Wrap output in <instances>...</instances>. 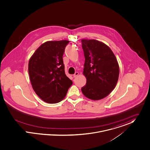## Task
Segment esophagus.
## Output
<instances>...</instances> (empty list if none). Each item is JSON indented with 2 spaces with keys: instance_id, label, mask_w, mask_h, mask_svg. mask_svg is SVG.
Instances as JSON below:
<instances>
[{
  "instance_id": "1",
  "label": "esophagus",
  "mask_w": 150,
  "mask_h": 150,
  "mask_svg": "<svg viewBox=\"0 0 150 150\" xmlns=\"http://www.w3.org/2000/svg\"><path fill=\"white\" fill-rule=\"evenodd\" d=\"M78 75H79L78 72H75V73L73 75V76H74V78H76Z\"/></svg>"
}]
</instances>
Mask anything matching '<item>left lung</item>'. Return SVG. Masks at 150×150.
<instances>
[{"label":"left lung","mask_w":150,"mask_h":150,"mask_svg":"<svg viewBox=\"0 0 150 150\" xmlns=\"http://www.w3.org/2000/svg\"><path fill=\"white\" fill-rule=\"evenodd\" d=\"M85 62L83 74L86 84L81 88L83 95L91 100L107 97L115 88L119 66L111 49L96 40L82 39Z\"/></svg>","instance_id":"8db88e82"}]
</instances>
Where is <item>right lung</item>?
Here are the masks:
<instances>
[{
  "label": "right lung",
  "instance_id": "add662e5",
  "mask_svg": "<svg viewBox=\"0 0 150 150\" xmlns=\"http://www.w3.org/2000/svg\"><path fill=\"white\" fill-rule=\"evenodd\" d=\"M68 40L49 41L41 44L29 59L28 71L36 94L44 102L63 100L72 84L65 74L63 56Z\"/></svg>",
  "mask_w": 150,
  "mask_h": 150
}]
</instances>
